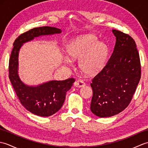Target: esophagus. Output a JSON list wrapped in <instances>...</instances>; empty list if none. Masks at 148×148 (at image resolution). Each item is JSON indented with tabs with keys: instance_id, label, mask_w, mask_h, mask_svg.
<instances>
[{
	"instance_id": "1",
	"label": "esophagus",
	"mask_w": 148,
	"mask_h": 148,
	"mask_svg": "<svg viewBox=\"0 0 148 148\" xmlns=\"http://www.w3.org/2000/svg\"><path fill=\"white\" fill-rule=\"evenodd\" d=\"M74 84V86H76L77 88H81L85 85V83H84L82 80L77 79L75 81Z\"/></svg>"
}]
</instances>
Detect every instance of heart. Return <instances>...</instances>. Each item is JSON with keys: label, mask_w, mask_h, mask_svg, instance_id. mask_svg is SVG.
<instances>
[{"label": "heart", "mask_w": 148, "mask_h": 148, "mask_svg": "<svg viewBox=\"0 0 148 148\" xmlns=\"http://www.w3.org/2000/svg\"><path fill=\"white\" fill-rule=\"evenodd\" d=\"M67 56L72 60H78L80 70L87 75H95L105 65L108 48L104 43L97 41L92 34L79 36L69 42L65 48ZM68 64L69 59H66Z\"/></svg>", "instance_id": "1"}]
</instances>
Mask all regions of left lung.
I'll use <instances>...</instances> for the list:
<instances>
[{
	"label": "left lung",
	"mask_w": 148,
	"mask_h": 148,
	"mask_svg": "<svg viewBox=\"0 0 148 148\" xmlns=\"http://www.w3.org/2000/svg\"><path fill=\"white\" fill-rule=\"evenodd\" d=\"M116 44L108 62L90 84V109L100 118L118 114L129 105L141 76L139 54L132 37L112 30Z\"/></svg>",
	"instance_id": "1"
}]
</instances>
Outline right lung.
Listing matches in <instances>:
<instances>
[{
	"mask_svg": "<svg viewBox=\"0 0 148 148\" xmlns=\"http://www.w3.org/2000/svg\"><path fill=\"white\" fill-rule=\"evenodd\" d=\"M62 30L51 27L34 28L19 36L13 43L9 62V77L16 95L28 111L39 116H49L58 111L65 101L66 93L75 81L74 78L64 81H49L37 86L24 84L18 75V54L23 43L35 37L60 34Z\"/></svg>",
	"mask_w": 148,
	"mask_h": 148,
	"instance_id": "add662e5",
	"label": "right lung"
}]
</instances>
